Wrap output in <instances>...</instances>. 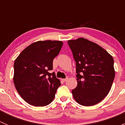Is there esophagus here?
I'll return each mask as SVG.
<instances>
[{"instance_id":"1","label":"esophagus","mask_w":125,"mask_h":125,"mask_svg":"<svg viewBox=\"0 0 125 125\" xmlns=\"http://www.w3.org/2000/svg\"><path fill=\"white\" fill-rule=\"evenodd\" d=\"M68 79V78H66V79H62V81L63 82H65L66 81H67Z\"/></svg>"}]
</instances>
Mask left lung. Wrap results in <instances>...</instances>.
Returning a JSON list of instances; mask_svg holds the SVG:
<instances>
[{
    "instance_id": "1",
    "label": "left lung",
    "mask_w": 125,
    "mask_h": 125,
    "mask_svg": "<svg viewBox=\"0 0 125 125\" xmlns=\"http://www.w3.org/2000/svg\"><path fill=\"white\" fill-rule=\"evenodd\" d=\"M76 63L77 86L72 90L75 100L89 106L104 99L115 77L114 59L97 44L84 38L68 41Z\"/></svg>"
}]
</instances>
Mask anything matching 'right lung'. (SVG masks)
I'll list each match as a JSON object with an SVG mask.
<instances>
[{
    "instance_id": "obj_1",
    "label": "right lung",
    "mask_w": 125,
    "mask_h": 125,
    "mask_svg": "<svg viewBox=\"0 0 125 125\" xmlns=\"http://www.w3.org/2000/svg\"><path fill=\"white\" fill-rule=\"evenodd\" d=\"M63 42L45 40L33 43L21 52L14 64V83L21 97L31 105L44 106L54 100L60 81L52 70L54 59Z\"/></svg>"
}]
</instances>
